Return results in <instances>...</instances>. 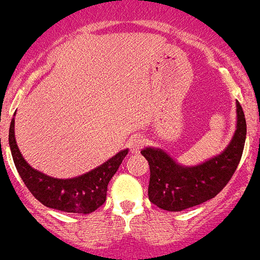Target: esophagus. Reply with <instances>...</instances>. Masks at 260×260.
Here are the masks:
<instances>
[{
    "label": "esophagus",
    "mask_w": 260,
    "mask_h": 260,
    "mask_svg": "<svg viewBox=\"0 0 260 260\" xmlns=\"http://www.w3.org/2000/svg\"><path fill=\"white\" fill-rule=\"evenodd\" d=\"M143 145H144V139L141 136H137V135L131 137L129 141H128V147H129L132 153H137V152L141 149Z\"/></svg>",
    "instance_id": "34e87169"
}]
</instances>
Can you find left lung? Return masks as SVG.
<instances>
[{"label":"left lung","mask_w":260,"mask_h":260,"mask_svg":"<svg viewBox=\"0 0 260 260\" xmlns=\"http://www.w3.org/2000/svg\"><path fill=\"white\" fill-rule=\"evenodd\" d=\"M237 131L223 153L197 165L181 167L164 150L144 148L149 164V201L160 209L181 211L214 198L228 185L241 161L246 141V117L237 102Z\"/></svg>","instance_id":"8db88e82"}]
</instances>
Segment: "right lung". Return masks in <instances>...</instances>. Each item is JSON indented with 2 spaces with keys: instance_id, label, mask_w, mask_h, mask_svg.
<instances>
[{
  "instance_id": "right-lung-1",
  "label": "right lung",
  "mask_w": 260,
  "mask_h": 260,
  "mask_svg": "<svg viewBox=\"0 0 260 260\" xmlns=\"http://www.w3.org/2000/svg\"><path fill=\"white\" fill-rule=\"evenodd\" d=\"M9 145L15 168L30 193L47 208L78 214H89L106 202L108 182L128 153V149L120 150L119 153L88 173L79 177L60 180L32 169L23 160L15 143L14 117L9 129Z\"/></svg>"
}]
</instances>
